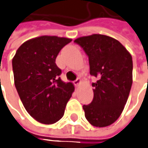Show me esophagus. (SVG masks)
<instances>
[{
	"mask_svg": "<svg viewBox=\"0 0 148 148\" xmlns=\"http://www.w3.org/2000/svg\"><path fill=\"white\" fill-rule=\"evenodd\" d=\"M80 83H81V79H80V78H77L76 80H74V86H76V87H78Z\"/></svg>",
	"mask_w": 148,
	"mask_h": 148,
	"instance_id": "esophagus-1",
	"label": "esophagus"
}]
</instances>
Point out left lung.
<instances>
[{
  "label": "left lung",
  "instance_id": "1",
  "mask_svg": "<svg viewBox=\"0 0 148 148\" xmlns=\"http://www.w3.org/2000/svg\"><path fill=\"white\" fill-rule=\"evenodd\" d=\"M89 59L94 97L82 108L87 120L96 127L112 124L120 116L132 86V57L118 40L94 34L74 40Z\"/></svg>",
  "mask_w": 148,
  "mask_h": 148
}]
</instances>
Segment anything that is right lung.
<instances>
[{"instance_id": "add662e5", "label": "right lung", "mask_w": 148, "mask_h": 148, "mask_svg": "<svg viewBox=\"0 0 148 148\" xmlns=\"http://www.w3.org/2000/svg\"><path fill=\"white\" fill-rule=\"evenodd\" d=\"M72 40L44 36L21 45L12 61L15 87L26 110L36 121L53 124L64 115L74 85L61 81L56 58Z\"/></svg>"}]
</instances>
